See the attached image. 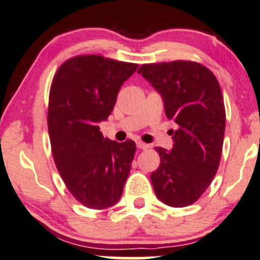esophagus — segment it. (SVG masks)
<instances>
[{"mask_svg": "<svg viewBox=\"0 0 260 260\" xmlns=\"http://www.w3.org/2000/svg\"><path fill=\"white\" fill-rule=\"evenodd\" d=\"M137 147H138V149H141V150H147L150 146H149V144L143 143V141H138Z\"/></svg>", "mask_w": 260, "mask_h": 260, "instance_id": "1", "label": "esophagus"}]
</instances>
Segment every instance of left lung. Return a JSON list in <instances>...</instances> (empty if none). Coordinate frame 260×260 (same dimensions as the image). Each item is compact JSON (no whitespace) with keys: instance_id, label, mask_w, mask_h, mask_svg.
Here are the masks:
<instances>
[{"instance_id":"obj_1","label":"left lung","mask_w":260,"mask_h":260,"mask_svg":"<svg viewBox=\"0 0 260 260\" xmlns=\"http://www.w3.org/2000/svg\"><path fill=\"white\" fill-rule=\"evenodd\" d=\"M138 73L159 92L167 117L177 126L172 151L154 147L160 158L151 174L154 193L173 208L188 206L218 170L225 129L221 86L209 68L193 61L146 63Z\"/></svg>"}]
</instances>
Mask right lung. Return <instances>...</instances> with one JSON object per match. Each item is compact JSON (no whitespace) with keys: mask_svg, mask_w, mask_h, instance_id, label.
Here are the masks:
<instances>
[{"mask_svg":"<svg viewBox=\"0 0 260 260\" xmlns=\"http://www.w3.org/2000/svg\"><path fill=\"white\" fill-rule=\"evenodd\" d=\"M137 68L101 55H79L63 62L52 79L48 108L52 156L71 194L88 209L119 202L129 175L136 143L109 140L98 124L111 114L121 86Z\"/></svg>","mask_w":260,"mask_h":260,"instance_id":"obj_1","label":"right lung"}]
</instances>
